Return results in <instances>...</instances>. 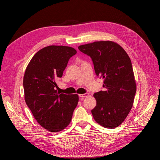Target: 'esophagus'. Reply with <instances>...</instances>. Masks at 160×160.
Listing matches in <instances>:
<instances>
[{
  "instance_id": "esophagus-1",
  "label": "esophagus",
  "mask_w": 160,
  "mask_h": 160,
  "mask_svg": "<svg viewBox=\"0 0 160 160\" xmlns=\"http://www.w3.org/2000/svg\"><path fill=\"white\" fill-rule=\"evenodd\" d=\"M89 95L88 93H85V94H80L79 95V97L81 98H86V97H88Z\"/></svg>"
}]
</instances>
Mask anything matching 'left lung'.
<instances>
[{
    "label": "left lung",
    "instance_id": "1",
    "mask_svg": "<svg viewBox=\"0 0 160 160\" xmlns=\"http://www.w3.org/2000/svg\"><path fill=\"white\" fill-rule=\"evenodd\" d=\"M91 57L96 75L104 79V91L94 93L97 104L91 113L106 128L122 124L132 109L136 84L132 61L123 48L112 41H96L78 47Z\"/></svg>",
    "mask_w": 160,
    "mask_h": 160
}]
</instances>
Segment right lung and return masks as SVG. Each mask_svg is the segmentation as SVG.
<instances>
[{"label":"right lung","instance_id":"right-lung-1","mask_svg":"<svg viewBox=\"0 0 160 160\" xmlns=\"http://www.w3.org/2000/svg\"><path fill=\"white\" fill-rule=\"evenodd\" d=\"M77 51L66 46L44 47L33 56L23 78L25 102L37 122L51 132L64 129L79 101L78 95L55 90L70 58Z\"/></svg>","mask_w":160,"mask_h":160}]
</instances>
